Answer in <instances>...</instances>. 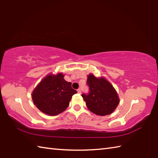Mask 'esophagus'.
I'll return each mask as SVG.
<instances>
[{
    "label": "esophagus",
    "instance_id": "obj_1",
    "mask_svg": "<svg viewBox=\"0 0 158 158\" xmlns=\"http://www.w3.org/2000/svg\"><path fill=\"white\" fill-rule=\"evenodd\" d=\"M77 92H78L79 94H81V89H77Z\"/></svg>",
    "mask_w": 158,
    "mask_h": 158
}]
</instances>
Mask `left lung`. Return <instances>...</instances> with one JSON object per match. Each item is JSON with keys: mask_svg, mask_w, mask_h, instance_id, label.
Segmentation results:
<instances>
[{"mask_svg": "<svg viewBox=\"0 0 158 158\" xmlns=\"http://www.w3.org/2000/svg\"><path fill=\"white\" fill-rule=\"evenodd\" d=\"M88 94H82L86 106L97 115L105 116L112 113L119 105V100L115 89L110 83L101 77L96 78L92 74L88 75Z\"/></svg>", "mask_w": 158, "mask_h": 158, "instance_id": "1", "label": "left lung"}]
</instances>
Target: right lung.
<instances>
[{
    "mask_svg": "<svg viewBox=\"0 0 158 158\" xmlns=\"http://www.w3.org/2000/svg\"><path fill=\"white\" fill-rule=\"evenodd\" d=\"M77 93L71 83L64 79V75H49L36 87L32 98L36 106L49 115H57L65 110L73 95Z\"/></svg>",
    "mask_w": 158,
    "mask_h": 158,
    "instance_id": "right-lung-1",
    "label": "right lung"
}]
</instances>
